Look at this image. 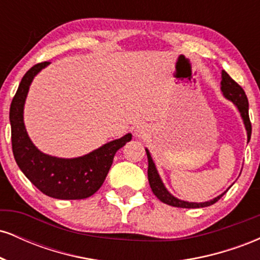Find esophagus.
<instances>
[{
    "instance_id": "esophagus-1",
    "label": "esophagus",
    "mask_w": 260,
    "mask_h": 260,
    "mask_svg": "<svg viewBox=\"0 0 260 260\" xmlns=\"http://www.w3.org/2000/svg\"><path fill=\"white\" fill-rule=\"evenodd\" d=\"M134 136L137 138H147L148 136H150V129H149L148 126L145 124H139V126L136 127L134 129Z\"/></svg>"
}]
</instances>
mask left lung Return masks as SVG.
Wrapping results in <instances>:
<instances>
[{
    "label": "left lung",
    "instance_id": "8db88e82",
    "mask_svg": "<svg viewBox=\"0 0 260 260\" xmlns=\"http://www.w3.org/2000/svg\"><path fill=\"white\" fill-rule=\"evenodd\" d=\"M221 89L222 95L226 98V99L232 101L234 105L237 107L238 112H240L241 117L243 120V124L246 127L247 131V140L249 142L250 139V134H252V124H250L249 121V113H248V99H247L246 92L237 83L235 82L231 77L229 76L225 71L221 72ZM147 151V156H148V180H149V184H150L151 190L155 196L157 197V199L161 201L165 204L171 205V207H176V208H186V209H196V208H205L209 207V205H213L214 203H216L219 201L221 197L225 194L226 192L229 190L230 186L225 192L221 193L220 196L215 197L214 199H210L208 202H203V203H196V202H187V201H181V199L176 198L175 196H172L171 193L169 192L168 188L165 187L162 180H161L159 172H157L156 166H155L153 157H151L150 153H149L148 149H145Z\"/></svg>",
    "mask_w": 260,
    "mask_h": 260
}]
</instances>
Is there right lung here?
I'll list each match as a JSON object with an SVG mask.
<instances>
[{"instance_id":"obj_1","label":"right lung","mask_w":260,"mask_h":260,"mask_svg":"<svg viewBox=\"0 0 260 260\" xmlns=\"http://www.w3.org/2000/svg\"><path fill=\"white\" fill-rule=\"evenodd\" d=\"M50 64L41 62L24 74L12 100L10 122L12 149L17 165L44 194L56 199H85L103 186L116 151L132 139L127 133L83 156L64 159L45 154L29 138L24 124V104L32 79Z\"/></svg>"}]
</instances>
